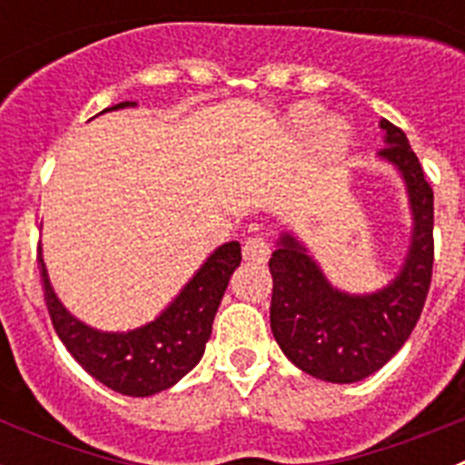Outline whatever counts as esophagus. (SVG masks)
I'll return each instance as SVG.
<instances>
[{"instance_id": "1", "label": "esophagus", "mask_w": 465, "mask_h": 465, "mask_svg": "<svg viewBox=\"0 0 465 465\" xmlns=\"http://www.w3.org/2000/svg\"><path fill=\"white\" fill-rule=\"evenodd\" d=\"M242 256L246 262H268L270 258V244L262 237H249L244 242Z\"/></svg>"}]
</instances>
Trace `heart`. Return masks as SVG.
<instances>
[{"label":"heart","mask_w":465,"mask_h":465,"mask_svg":"<svg viewBox=\"0 0 465 465\" xmlns=\"http://www.w3.org/2000/svg\"><path fill=\"white\" fill-rule=\"evenodd\" d=\"M316 116H319V106L316 104H300L289 114V123L293 133L307 134L314 127ZM349 142V125L340 116H328L316 127V146L322 153L335 155L347 146Z\"/></svg>","instance_id":"heart-1"}]
</instances>
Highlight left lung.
<instances>
[{
	"label": "left lung",
	"mask_w": 465,
	"mask_h": 465,
	"mask_svg": "<svg viewBox=\"0 0 465 465\" xmlns=\"http://www.w3.org/2000/svg\"><path fill=\"white\" fill-rule=\"evenodd\" d=\"M377 158L401 174L412 232L408 256L391 282L371 293L332 286L295 232H282L270 258V328L286 359L307 375L354 384L386 365L405 344L424 310L433 274V191L401 127L380 121Z\"/></svg>",
	"instance_id": "obj_1"
}]
</instances>
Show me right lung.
I'll use <instances>...</instances> for the list:
<instances>
[{"mask_svg": "<svg viewBox=\"0 0 465 465\" xmlns=\"http://www.w3.org/2000/svg\"><path fill=\"white\" fill-rule=\"evenodd\" d=\"M133 106H137V102H121L102 114ZM240 261V242H225L213 249L153 322L125 332L97 331L76 319L53 291L41 253L39 272L53 328L69 354L111 391L143 398L174 386L200 363L204 344L212 338L213 316Z\"/></svg>", "mask_w": 465, "mask_h": 465, "instance_id": "add662e5", "label": "right lung"}]
</instances>
